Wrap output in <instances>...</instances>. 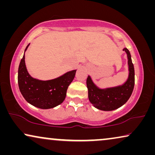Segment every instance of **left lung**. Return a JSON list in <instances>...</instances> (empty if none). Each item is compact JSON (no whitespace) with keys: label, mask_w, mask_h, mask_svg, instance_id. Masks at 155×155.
<instances>
[{"label":"left lung","mask_w":155,"mask_h":155,"mask_svg":"<svg viewBox=\"0 0 155 155\" xmlns=\"http://www.w3.org/2000/svg\"><path fill=\"white\" fill-rule=\"evenodd\" d=\"M123 50L126 51L128 57L129 71L128 78L124 84L114 87L100 89L93 82L90 75L87 78L89 100L94 107L101 111H113L118 109L127 102L132 94L135 84L134 66L130 51L126 48Z\"/></svg>","instance_id":"left-lung-1"}]
</instances>
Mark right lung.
<instances>
[{"label": "right lung", "instance_id": "1", "mask_svg": "<svg viewBox=\"0 0 155 155\" xmlns=\"http://www.w3.org/2000/svg\"><path fill=\"white\" fill-rule=\"evenodd\" d=\"M25 58L24 54L19 65L18 80L19 89L25 100L42 109H51L61 104L66 97L68 87L75 78L76 70L67 72L55 79L40 80L29 75Z\"/></svg>", "mask_w": 155, "mask_h": 155}]
</instances>
